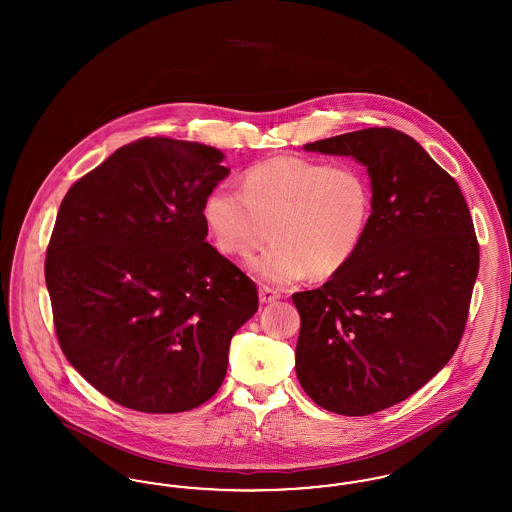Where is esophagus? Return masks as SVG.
<instances>
[{
  "instance_id": "34e87169",
  "label": "esophagus",
  "mask_w": 512,
  "mask_h": 512,
  "mask_svg": "<svg viewBox=\"0 0 512 512\" xmlns=\"http://www.w3.org/2000/svg\"><path fill=\"white\" fill-rule=\"evenodd\" d=\"M276 299H280V292H276V290H272L268 286H261L259 288V301L261 303H272Z\"/></svg>"
}]
</instances>
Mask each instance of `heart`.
<instances>
[{"instance_id": "heart-1", "label": "heart", "mask_w": 512, "mask_h": 512, "mask_svg": "<svg viewBox=\"0 0 512 512\" xmlns=\"http://www.w3.org/2000/svg\"><path fill=\"white\" fill-rule=\"evenodd\" d=\"M372 205L370 182L359 167L278 155L245 172L244 190H211L203 217L228 255L245 257L270 234L274 242L247 267L265 282L286 286L307 272L324 280L347 267L365 242Z\"/></svg>"}]
</instances>
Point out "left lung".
Masks as SVG:
<instances>
[{
    "mask_svg": "<svg viewBox=\"0 0 512 512\" xmlns=\"http://www.w3.org/2000/svg\"><path fill=\"white\" fill-rule=\"evenodd\" d=\"M303 149L365 165L374 205L353 261L322 288L292 295L295 372L330 413H378L457 351L480 267L474 224L455 178L399 130L365 128Z\"/></svg>",
    "mask_w": 512,
    "mask_h": 512,
    "instance_id": "left-lung-1",
    "label": "left lung"
}]
</instances>
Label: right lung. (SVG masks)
Wrapping results in <instances>:
<instances>
[{
  "mask_svg": "<svg viewBox=\"0 0 512 512\" xmlns=\"http://www.w3.org/2000/svg\"><path fill=\"white\" fill-rule=\"evenodd\" d=\"M222 161L217 147L144 138L61 201L46 257L57 340L122 407L184 413L211 399L232 336L259 309L255 284L205 242Z\"/></svg>",
  "mask_w": 512,
  "mask_h": 512,
  "instance_id": "add662e5",
  "label": "right lung"
}]
</instances>
